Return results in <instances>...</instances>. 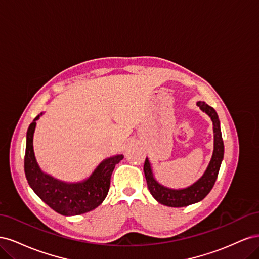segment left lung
<instances>
[{
    "label": "left lung",
    "mask_w": 259,
    "mask_h": 259,
    "mask_svg": "<svg viewBox=\"0 0 259 259\" xmlns=\"http://www.w3.org/2000/svg\"><path fill=\"white\" fill-rule=\"evenodd\" d=\"M201 110L206 112L214 125V152L211 160L208 164V167L197 183H194L192 186L186 188V189L173 190L168 189L166 187L161 186L156 180L153 178V174L151 170L150 163L149 160L146 159L144 164V171L147 180L148 189L152 194V197L163 205L170 206V207H183L188 206L193 203H197L204 199L206 195L214 187L215 182L218 176L219 168L224 158V142L222 137L221 124H219V119L217 112L213 107L208 106L204 101H199L197 104Z\"/></svg>",
    "instance_id": "8db88e82"
}]
</instances>
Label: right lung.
Listing matches in <instances>:
<instances>
[{"label":"right lung","instance_id":"1","mask_svg":"<svg viewBox=\"0 0 259 259\" xmlns=\"http://www.w3.org/2000/svg\"><path fill=\"white\" fill-rule=\"evenodd\" d=\"M38 117L40 115L35 116L27 132L25 174L28 184L38 198L60 215L74 216L95 209L106 199L112 171L124 156L120 154L103 161L91 177L82 183H62L44 174L35 161L33 133Z\"/></svg>","mask_w":259,"mask_h":259}]
</instances>
